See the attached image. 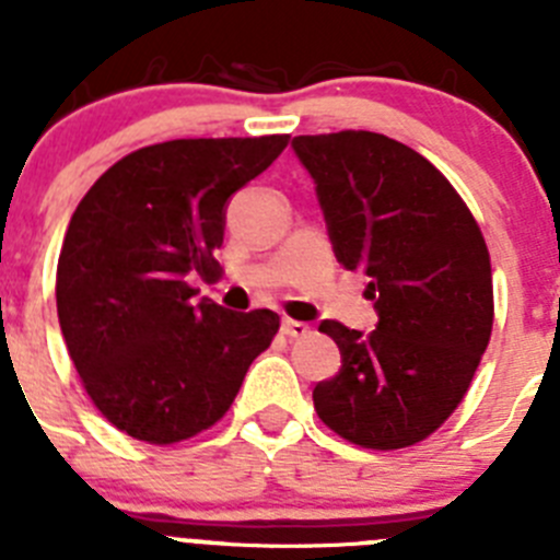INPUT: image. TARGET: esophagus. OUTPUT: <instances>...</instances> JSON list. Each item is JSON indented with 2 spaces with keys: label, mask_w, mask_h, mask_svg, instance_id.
I'll use <instances>...</instances> for the list:
<instances>
[{
  "label": "esophagus",
  "mask_w": 560,
  "mask_h": 560,
  "mask_svg": "<svg viewBox=\"0 0 560 560\" xmlns=\"http://www.w3.org/2000/svg\"><path fill=\"white\" fill-rule=\"evenodd\" d=\"M280 330H283L289 339H303V336L311 334V325L305 323H296V319H283V325H280Z\"/></svg>",
  "instance_id": "esophagus-1"
}]
</instances>
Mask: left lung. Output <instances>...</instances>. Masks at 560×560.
<instances>
[{
  "label": "left lung",
  "mask_w": 560,
  "mask_h": 560,
  "mask_svg": "<svg viewBox=\"0 0 560 560\" xmlns=\"http://www.w3.org/2000/svg\"><path fill=\"white\" fill-rule=\"evenodd\" d=\"M291 148L316 185L336 260L368 275L378 314L368 336L319 325L341 368L314 387L316 415L355 446H412L457 409L491 339L482 232L446 176L384 133L294 137Z\"/></svg>",
  "instance_id": "left-lung-1"
}]
</instances>
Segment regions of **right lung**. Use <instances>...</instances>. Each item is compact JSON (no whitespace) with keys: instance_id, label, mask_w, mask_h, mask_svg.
I'll use <instances>...</instances> for the list:
<instances>
[{"instance_id":"right-lung-1","label":"right lung","mask_w":560,"mask_h":560,"mask_svg":"<svg viewBox=\"0 0 560 560\" xmlns=\"http://www.w3.org/2000/svg\"><path fill=\"white\" fill-rule=\"evenodd\" d=\"M289 145L285 133L171 140L122 156L72 212L56 300L63 341L108 423L167 446L224 418L280 328L269 308L196 300L226 205Z\"/></svg>"}]
</instances>
